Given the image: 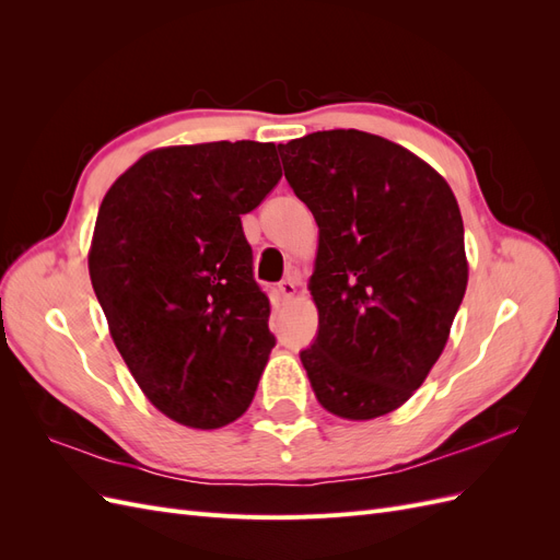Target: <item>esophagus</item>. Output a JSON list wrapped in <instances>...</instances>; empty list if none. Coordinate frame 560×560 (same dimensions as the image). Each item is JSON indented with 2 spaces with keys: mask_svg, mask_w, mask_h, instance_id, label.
Returning <instances> with one entry per match:
<instances>
[{
  "mask_svg": "<svg viewBox=\"0 0 560 560\" xmlns=\"http://www.w3.org/2000/svg\"><path fill=\"white\" fill-rule=\"evenodd\" d=\"M278 294L282 301H290L296 296V282L294 278H284L280 284H278Z\"/></svg>",
  "mask_w": 560,
  "mask_h": 560,
  "instance_id": "esophagus-1",
  "label": "esophagus"
}]
</instances>
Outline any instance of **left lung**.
<instances>
[{
  "label": "left lung",
  "mask_w": 560,
  "mask_h": 560,
  "mask_svg": "<svg viewBox=\"0 0 560 560\" xmlns=\"http://www.w3.org/2000/svg\"><path fill=\"white\" fill-rule=\"evenodd\" d=\"M280 147L319 229V329L301 352L313 393L346 420L393 413L444 352L467 290L460 208L430 163L378 135L322 130Z\"/></svg>",
  "instance_id": "8db88e82"
}]
</instances>
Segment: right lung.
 Masks as SVG:
<instances>
[{
	"label": "right lung",
	"mask_w": 560,
	"mask_h": 560,
	"mask_svg": "<svg viewBox=\"0 0 560 560\" xmlns=\"http://www.w3.org/2000/svg\"><path fill=\"white\" fill-rule=\"evenodd\" d=\"M282 177L273 142L149 151L100 206L89 273L114 346L156 409L196 430L241 418L276 346L241 214Z\"/></svg>",
	"instance_id": "right-lung-1"
}]
</instances>
